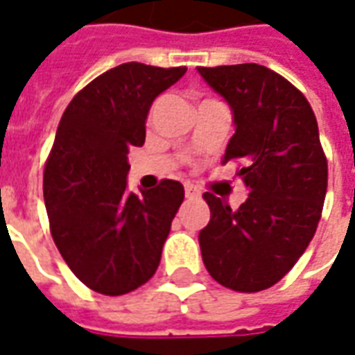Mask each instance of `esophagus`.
<instances>
[{"mask_svg":"<svg viewBox=\"0 0 355 355\" xmlns=\"http://www.w3.org/2000/svg\"><path fill=\"white\" fill-rule=\"evenodd\" d=\"M185 196H187V198H196V196H200V191H198L195 185L187 183V185H185Z\"/></svg>","mask_w":355,"mask_h":355,"instance_id":"obj_1","label":"esophagus"}]
</instances>
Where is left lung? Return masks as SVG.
<instances>
[{
	"instance_id": "1",
	"label": "left lung",
	"mask_w": 355,
	"mask_h": 355,
	"mask_svg": "<svg viewBox=\"0 0 355 355\" xmlns=\"http://www.w3.org/2000/svg\"><path fill=\"white\" fill-rule=\"evenodd\" d=\"M231 105L234 134L223 164L242 160L250 195L238 209L204 193L209 223L198 234L202 261L221 286L255 293L299 261L322 217L327 159L309 100L259 64L196 68Z\"/></svg>"
}]
</instances>
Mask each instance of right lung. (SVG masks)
I'll return each instance as SVG.
<instances>
[{"label": "right lung", "instance_id": "add662e5", "mask_svg": "<svg viewBox=\"0 0 355 355\" xmlns=\"http://www.w3.org/2000/svg\"><path fill=\"white\" fill-rule=\"evenodd\" d=\"M185 71L126 62L79 90L62 115L43 196L54 244L92 291L130 293L157 272L185 191L162 180L128 193V149L144 146L151 103Z\"/></svg>", "mask_w": 355, "mask_h": 355}]
</instances>
